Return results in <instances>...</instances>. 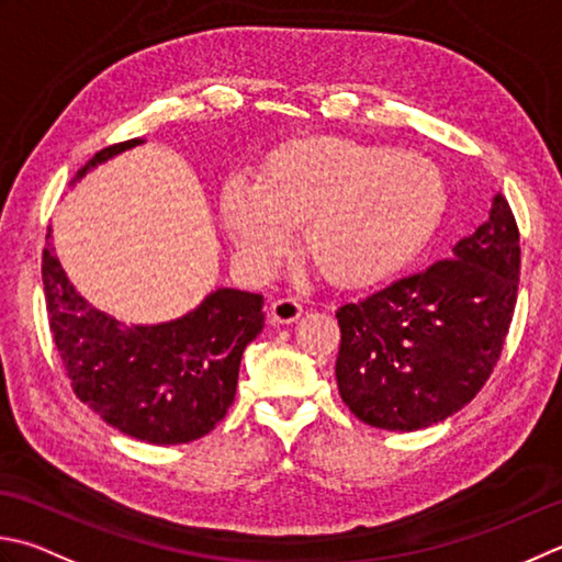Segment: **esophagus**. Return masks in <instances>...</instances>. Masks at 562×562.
Returning <instances> with one entry per match:
<instances>
[{
  "label": "esophagus",
  "instance_id": "1",
  "mask_svg": "<svg viewBox=\"0 0 562 562\" xmlns=\"http://www.w3.org/2000/svg\"><path fill=\"white\" fill-rule=\"evenodd\" d=\"M302 316V304L292 300V296H282V300H274L270 306V318L274 324H292Z\"/></svg>",
  "mask_w": 562,
  "mask_h": 562
}]
</instances>
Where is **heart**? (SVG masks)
<instances>
[{
	"instance_id": "heart-1",
	"label": "heart",
	"mask_w": 562,
	"mask_h": 562,
	"mask_svg": "<svg viewBox=\"0 0 562 562\" xmlns=\"http://www.w3.org/2000/svg\"><path fill=\"white\" fill-rule=\"evenodd\" d=\"M443 209L446 182L431 160L331 136L274 150L260 178L236 172L218 196L224 228L252 266H268L304 226L310 258L340 284L402 270Z\"/></svg>"
}]
</instances>
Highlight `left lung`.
I'll use <instances>...</instances> for the list:
<instances>
[{
  "mask_svg": "<svg viewBox=\"0 0 562 562\" xmlns=\"http://www.w3.org/2000/svg\"><path fill=\"white\" fill-rule=\"evenodd\" d=\"M519 256V228L497 192L487 222L450 258L340 306L336 382L348 409L387 431H419L463 409L499 360Z\"/></svg>",
  "mask_w": 562,
  "mask_h": 562,
  "instance_id": "obj_1",
  "label": "left lung"
}]
</instances>
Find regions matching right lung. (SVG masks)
<instances>
[{"instance_id":"obj_1","label":"right lung","mask_w":562,"mask_h":562,"mask_svg":"<svg viewBox=\"0 0 562 562\" xmlns=\"http://www.w3.org/2000/svg\"><path fill=\"white\" fill-rule=\"evenodd\" d=\"M140 143L99 150L70 184ZM41 270L55 348L75 394L99 419L156 446L196 441L224 419L244 350L266 326L262 294L216 288L178 318L128 326L75 290L50 228Z\"/></svg>"}]
</instances>
